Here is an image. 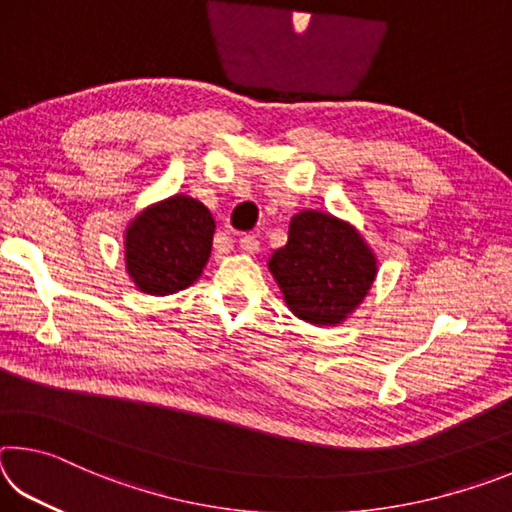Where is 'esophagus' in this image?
<instances>
[{
	"label": "esophagus",
	"instance_id": "34e87169",
	"mask_svg": "<svg viewBox=\"0 0 512 512\" xmlns=\"http://www.w3.org/2000/svg\"><path fill=\"white\" fill-rule=\"evenodd\" d=\"M239 248L244 250V253L253 255V253H257V250H259V241H257L255 235H244V237L239 239Z\"/></svg>",
	"mask_w": 512,
	"mask_h": 512
}]
</instances>
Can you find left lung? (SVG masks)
<instances>
[{
  "instance_id": "8db88e82",
  "label": "left lung",
  "mask_w": 512,
  "mask_h": 512,
  "mask_svg": "<svg viewBox=\"0 0 512 512\" xmlns=\"http://www.w3.org/2000/svg\"><path fill=\"white\" fill-rule=\"evenodd\" d=\"M287 307L311 325H339L368 296L377 257L348 221L302 210L289 223L287 246L268 259Z\"/></svg>"
}]
</instances>
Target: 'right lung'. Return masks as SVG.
<instances>
[{
	"label": "right lung",
	"mask_w": 512,
	"mask_h": 512,
	"mask_svg": "<svg viewBox=\"0 0 512 512\" xmlns=\"http://www.w3.org/2000/svg\"><path fill=\"white\" fill-rule=\"evenodd\" d=\"M214 219L192 196L176 194L153 203L128 223L126 271L149 296L178 293L201 277L212 253Z\"/></svg>",
	"instance_id": "1"
}]
</instances>
